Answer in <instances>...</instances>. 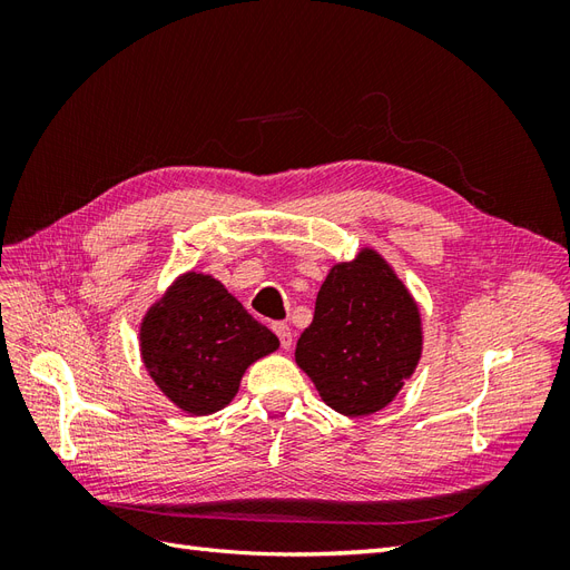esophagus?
Segmentation results:
<instances>
[{"label":"esophagus","mask_w":570,"mask_h":570,"mask_svg":"<svg viewBox=\"0 0 570 570\" xmlns=\"http://www.w3.org/2000/svg\"><path fill=\"white\" fill-rule=\"evenodd\" d=\"M273 333L278 335V340H281V344H283V350H289V347H292V331H289V325H285V323H273Z\"/></svg>","instance_id":"34e87169"}]
</instances>
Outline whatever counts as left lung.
Wrapping results in <instances>:
<instances>
[{"label":"left lung","mask_w":570,"mask_h":570,"mask_svg":"<svg viewBox=\"0 0 570 570\" xmlns=\"http://www.w3.org/2000/svg\"><path fill=\"white\" fill-rule=\"evenodd\" d=\"M421 354L419 302L381 252L361 247L327 271L295 361L327 406L356 419L385 409Z\"/></svg>","instance_id":"left-lung-1"}]
</instances>
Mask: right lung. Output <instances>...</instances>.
<instances>
[{"mask_svg": "<svg viewBox=\"0 0 570 570\" xmlns=\"http://www.w3.org/2000/svg\"><path fill=\"white\" fill-rule=\"evenodd\" d=\"M281 347L220 281L187 271L166 287L140 323L142 364L170 402L209 416L233 402L245 371Z\"/></svg>", "mask_w": 570, "mask_h": 570, "instance_id": "add662e5", "label": "right lung"}]
</instances>
